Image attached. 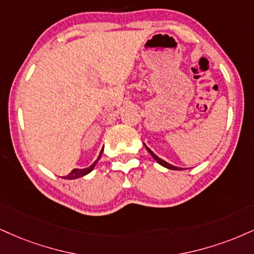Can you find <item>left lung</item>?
Wrapping results in <instances>:
<instances>
[{
  "label": "left lung",
  "mask_w": 254,
  "mask_h": 254,
  "mask_svg": "<svg viewBox=\"0 0 254 254\" xmlns=\"http://www.w3.org/2000/svg\"><path fill=\"white\" fill-rule=\"evenodd\" d=\"M143 145H145V147H146V149H147V151H148V152H149V154H151V155L153 156V159H154V160H155L156 162H158V164H159V165L164 166V167H166V168H168V170H174V171H180V170H181V168H180V167H177V166H173V165L168 164V162H167V161L162 160V159H160V158H159V156H158V155H156L154 152H152V151H151V149H149V148H148V147H147V146H146V143H143Z\"/></svg>",
  "instance_id": "obj_1"
}]
</instances>
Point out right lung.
Masks as SVG:
<instances>
[{
  "label": "right lung",
  "instance_id": "obj_1",
  "mask_svg": "<svg viewBox=\"0 0 254 254\" xmlns=\"http://www.w3.org/2000/svg\"><path fill=\"white\" fill-rule=\"evenodd\" d=\"M102 152H103V148L101 149V152H100L98 159H96V160L94 161L92 165L88 166V167H86V168H74V170L71 171L69 174L65 175V177H62V178H64V179H68V180H73V179H77V178L84 177V175L89 174L90 172H92V171L94 170V167H95L96 164H98V161L100 160V158H101Z\"/></svg>",
  "mask_w": 254,
  "mask_h": 254
}]
</instances>
